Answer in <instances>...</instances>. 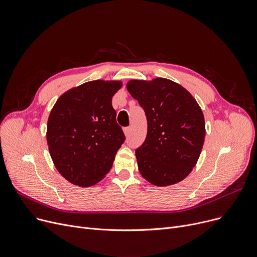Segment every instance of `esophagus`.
Returning a JSON list of instances; mask_svg holds the SVG:
<instances>
[{
    "instance_id": "esophagus-1",
    "label": "esophagus",
    "mask_w": 257,
    "mask_h": 257,
    "mask_svg": "<svg viewBox=\"0 0 257 257\" xmlns=\"http://www.w3.org/2000/svg\"><path fill=\"white\" fill-rule=\"evenodd\" d=\"M130 131H131V128L130 127H125L124 128V133H125V136L126 137H128L129 134H130Z\"/></svg>"
}]
</instances>
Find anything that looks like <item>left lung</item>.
<instances>
[{"label": "left lung", "instance_id": "8db88e82", "mask_svg": "<svg viewBox=\"0 0 257 257\" xmlns=\"http://www.w3.org/2000/svg\"><path fill=\"white\" fill-rule=\"evenodd\" d=\"M127 89L148 121L146 140L136 151L142 176L156 186L183 180L204 144L205 121L199 104L184 87L166 78L130 80Z\"/></svg>", "mask_w": 257, "mask_h": 257}]
</instances>
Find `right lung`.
<instances>
[{
  "label": "right lung",
  "instance_id": "add662e5",
  "mask_svg": "<svg viewBox=\"0 0 257 257\" xmlns=\"http://www.w3.org/2000/svg\"><path fill=\"white\" fill-rule=\"evenodd\" d=\"M121 81L94 80L62 93L48 118L47 143L54 165L71 183L88 187L112 167L125 136L112 97Z\"/></svg>",
  "mask_w": 257,
  "mask_h": 257
}]
</instances>
